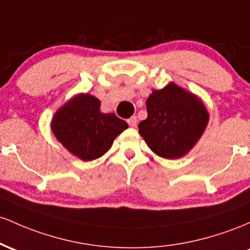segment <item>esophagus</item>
Instances as JSON below:
<instances>
[{"instance_id": "34e87169", "label": "esophagus", "mask_w": 250, "mask_h": 250, "mask_svg": "<svg viewBox=\"0 0 250 250\" xmlns=\"http://www.w3.org/2000/svg\"><path fill=\"white\" fill-rule=\"evenodd\" d=\"M138 120H137V117H131L130 119H127V124L130 126H136Z\"/></svg>"}]
</instances>
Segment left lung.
Segmentation results:
<instances>
[{"label":"left lung","mask_w":250,"mask_h":250,"mask_svg":"<svg viewBox=\"0 0 250 250\" xmlns=\"http://www.w3.org/2000/svg\"><path fill=\"white\" fill-rule=\"evenodd\" d=\"M146 110L147 118L138 125L139 134L156 155L167 159L187 155L209 122L202 100L173 83L152 91Z\"/></svg>","instance_id":"obj_1"}]
</instances>
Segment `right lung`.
<instances>
[{
  "label": "right lung",
  "instance_id": "1",
  "mask_svg": "<svg viewBox=\"0 0 250 250\" xmlns=\"http://www.w3.org/2000/svg\"><path fill=\"white\" fill-rule=\"evenodd\" d=\"M127 124L114 113H102L100 100L78 94L54 114L52 131L69 152L81 161H93L110 150Z\"/></svg>",
  "mask_w": 250,
  "mask_h": 250
}]
</instances>
